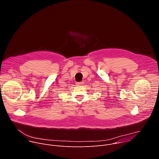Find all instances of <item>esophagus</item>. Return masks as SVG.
Instances as JSON below:
<instances>
[{
	"mask_svg": "<svg viewBox=\"0 0 159 159\" xmlns=\"http://www.w3.org/2000/svg\"><path fill=\"white\" fill-rule=\"evenodd\" d=\"M84 84V82H76V85H82Z\"/></svg>",
	"mask_w": 159,
	"mask_h": 159,
	"instance_id": "obj_1",
	"label": "esophagus"
}]
</instances>
